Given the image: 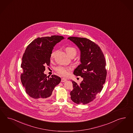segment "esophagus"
Here are the masks:
<instances>
[{
  "label": "esophagus",
  "instance_id": "obj_1",
  "mask_svg": "<svg viewBox=\"0 0 133 133\" xmlns=\"http://www.w3.org/2000/svg\"><path fill=\"white\" fill-rule=\"evenodd\" d=\"M67 80V79L66 78H63L61 79V82H64L66 81Z\"/></svg>",
  "mask_w": 133,
  "mask_h": 133
}]
</instances>
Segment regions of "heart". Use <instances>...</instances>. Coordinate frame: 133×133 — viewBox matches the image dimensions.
<instances>
[{
  "label": "heart",
  "instance_id": "b5f03b06",
  "mask_svg": "<svg viewBox=\"0 0 133 133\" xmlns=\"http://www.w3.org/2000/svg\"><path fill=\"white\" fill-rule=\"evenodd\" d=\"M66 53L69 56L71 57H74L77 54V49L72 46H67L64 48ZM56 54V51H53L50 55V59L52 60L54 58ZM72 69V68L70 66H59L56 69V71L60 75L62 76H67L69 74V71Z\"/></svg>",
  "mask_w": 133,
  "mask_h": 133
}]
</instances>
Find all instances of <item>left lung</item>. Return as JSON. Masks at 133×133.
<instances>
[{"instance_id":"left-lung-1","label":"left lung","mask_w":133,"mask_h":133,"mask_svg":"<svg viewBox=\"0 0 133 133\" xmlns=\"http://www.w3.org/2000/svg\"><path fill=\"white\" fill-rule=\"evenodd\" d=\"M81 51V64L74 71V74L83 78L80 84L72 81L73 90L70 98L74 103L87 104L93 101L100 93L107 76L106 61L101 48L89 39L70 37Z\"/></svg>"}]
</instances>
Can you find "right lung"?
Instances as JSON below:
<instances>
[{"instance_id": "1", "label": "right lung", "mask_w": 133, "mask_h": 133, "mask_svg": "<svg viewBox=\"0 0 133 133\" xmlns=\"http://www.w3.org/2000/svg\"><path fill=\"white\" fill-rule=\"evenodd\" d=\"M61 36L38 38L26 48L22 58L21 75L22 84L31 97L38 100L48 98L54 88L61 82L60 77L44 74L45 66H50V55L53 47L64 39Z\"/></svg>"}]
</instances>
